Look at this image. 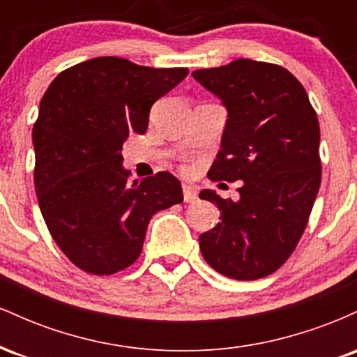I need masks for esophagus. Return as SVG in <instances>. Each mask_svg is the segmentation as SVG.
Instances as JSON below:
<instances>
[{"instance_id":"obj_1","label":"esophagus","mask_w":357,"mask_h":357,"mask_svg":"<svg viewBox=\"0 0 357 357\" xmlns=\"http://www.w3.org/2000/svg\"><path fill=\"white\" fill-rule=\"evenodd\" d=\"M183 198L186 203H195L196 198H198V192L190 184H184L183 186Z\"/></svg>"}]
</instances>
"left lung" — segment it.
Listing matches in <instances>:
<instances>
[{"instance_id":"left-lung-1","label":"left lung","mask_w":357,"mask_h":357,"mask_svg":"<svg viewBox=\"0 0 357 357\" xmlns=\"http://www.w3.org/2000/svg\"><path fill=\"white\" fill-rule=\"evenodd\" d=\"M228 110L213 181H243L240 199L211 190L220 223L199 236L206 264L235 280L267 277L292 255L321 186V130L305 89L280 65L238 59L192 72Z\"/></svg>"}]
</instances>
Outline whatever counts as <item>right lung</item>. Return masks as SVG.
<instances>
[{"label":"right lung","instance_id":"obj_1","mask_svg":"<svg viewBox=\"0 0 357 357\" xmlns=\"http://www.w3.org/2000/svg\"><path fill=\"white\" fill-rule=\"evenodd\" d=\"M186 75L97 56L59 73L45 92L31 134L35 190L53 240L84 272L112 275L132 265L154 213L183 202L181 183L166 171L127 183L121 153Z\"/></svg>","mask_w":357,"mask_h":357}]
</instances>
